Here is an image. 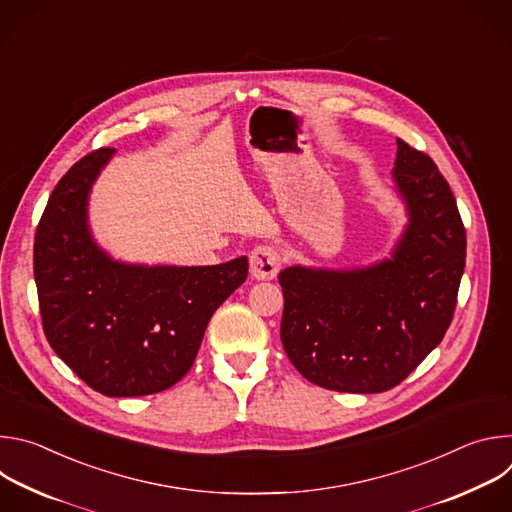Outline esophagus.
I'll use <instances>...</instances> for the list:
<instances>
[{
  "mask_svg": "<svg viewBox=\"0 0 512 512\" xmlns=\"http://www.w3.org/2000/svg\"><path fill=\"white\" fill-rule=\"evenodd\" d=\"M281 255L271 245H259L251 253V275L255 279H273L279 273Z\"/></svg>",
  "mask_w": 512,
  "mask_h": 512,
  "instance_id": "obj_1",
  "label": "esophagus"
}]
</instances>
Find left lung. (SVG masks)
I'll return each instance as SVG.
<instances>
[{
	"mask_svg": "<svg viewBox=\"0 0 512 512\" xmlns=\"http://www.w3.org/2000/svg\"><path fill=\"white\" fill-rule=\"evenodd\" d=\"M409 225L393 259L354 271L287 267L281 342L310 383L383 393L442 342L458 304L466 229L435 162L397 139L393 170Z\"/></svg>",
	"mask_w": 512,
	"mask_h": 512,
	"instance_id": "left-lung-1",
	"label": "left lung"
}]
</instances>
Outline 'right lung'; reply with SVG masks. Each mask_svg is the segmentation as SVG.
<instances>
[{
    "label": "right lung",
    "mask_w": 512,
    "mask_h": 512,
    "mask_svg": "<svg viewBox=\"0 0 512 512\" xmlns=\"http://www.w3.org/2000/svg\"><path fill=\"white\" fill-rule=\"evenodd\" d=\"M113 148L72 166L52 190L34 237V279L52 350L107 397L170 389L194 364L204 330L247 279V257L208 267L113 261L87 227V198Z\"/></svg>",
    "instance_id": "obj_1"
}]
</instances>
